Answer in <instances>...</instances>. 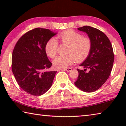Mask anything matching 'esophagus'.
Here are the masks:
<instances>
[{
	"label": "esophagus",
	"mask_w": 126,
	"mask_h": 126,
	"mask_svg": "<svg viewBox=\"0 0 126 126\" xmlns=\"http://www.w3.org/2000/svg\"><path fill=\"white\" fill-rule=\"evenodd\" d=\"M63 70H65L67 72H71L72 71V68H64V69H63Z\"/></svg>",
	"instance_id": "esophagus-1"
}]
</instances>
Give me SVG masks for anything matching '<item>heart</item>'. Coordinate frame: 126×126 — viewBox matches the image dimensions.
<instances>
[{
  "instance_id": "obj_1",
  "label": "heart",
  "mask_w": 126,
  "mask_h": 126,
  "mask_svg": "<svg viewBox=\"0 0 126 126\" xmlns=\"http://www.w3.org/2000/svg\"><path fill=\"white\" fill-rule=\"evenodd\" d=\"M57 38L63 44L69 46L67 50L68 55L57 57L53 60V65L56 68H65L73 64L84 61L90 53L92 49L91 40L83 37L81 34L73 30H68L58 35ZM58 42L54 38L48 40L45 46L47 55L51 58H54L57 53Z\"/></svg>"
}]
</instances>
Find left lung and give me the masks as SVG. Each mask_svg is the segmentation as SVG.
Masks as SVG:
<instances>
[{
    "instance_id": "8db88e82",
    "label": "left lung",
    "mask_w": 126,
    "mask_h": 126,
    "mask_svg": "<svg viewBox=\"0 0 126 126\" xmlns=\"http://www.w3.org/2000/svg\"><path fill=\"white\" fill-rule=\"evenodd\" d=\"M78 30L88 34L92 49L80 64L84 69H77L78 76L74 84L85 92H92L101 88L109 78L114 62L113 50L110 39L99 30L87 25ZM87 69L88 71L86 72Z\"/></svg>"
}]
</instances>
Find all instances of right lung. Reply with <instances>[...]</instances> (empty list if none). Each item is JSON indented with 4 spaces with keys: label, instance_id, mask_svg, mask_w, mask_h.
<instances>
[{
    "label": "right lung",
    "instance_id": "add662e5",
    "mask_svg": "<svg viewBox=\"0 0 126 126\" xmlns=\"http://www.w3.org/2000/svg\"><path fill=\"white\" fill-rule=\"evenodd\" d=\"M49 29L31 30L21 37L12 53V72L23 91L39 96L52 86L57 71H48L52 64L46 53L45 46L56 34Z\"/></svg>",
    "mask_w": 126,
    "mask_h": 126
}]
</instances>
